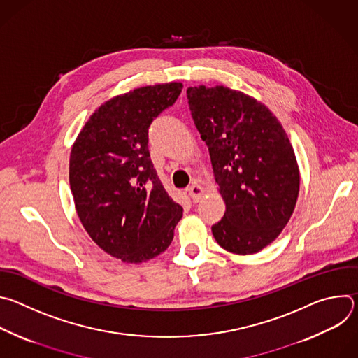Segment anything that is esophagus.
Segmentation results:
<instances>
[{
	"mask_svg": "<svg viewBox=\"0 0 358 358\" xmlns=\"http://www.w3.org/2000/svg\"><path fill=\"white\" fill-rule=\"evenodd\" d=\"M187 191H188V195L191 196L192 202H198L202 198L203 189L196 182H191V185L187 188Z\"/></svg>",
	"mask_w": 358,
	"mask_h": 358,
	"instance_id": "obj_1",
	"label": "esophagus"
}]
</instances>
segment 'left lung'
<instances>
[{
	"label": "left lung",
	"mask_w": 358,
	"mask_h": 358,
	"mask_svg": "<svg viewBox=\"0 0 358 358\" xmlns=\"http://www.w3.org/2000/svg\"><path fill=\"white\" fill-rule=\"evenodd\" d=\"M187 99L227 207L213 235L228 252L257 253L279 236L297 201L300 176L287 134L242 92L198 86L187 89Z\"/></svg>",
	"instance_id": "obj_1"
}]
</instances>
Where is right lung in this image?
I'll return each mask as SVG.
<instances>
[{"instance_id": "right-lung-1", "label": "right lung", "mask_w": 358, "mask_h": 358, "mask_svg": "<svg viewBox=\"0 0 358 358\" xmlns=\"http://www.w3.org/2000/svg\"><path fill=\"white\" fill-rule=\"evenodd\" d=\"M182 83L144 86L116 96L89 117L69 160L78 217L112 257L140 264L164 252L182 207L164 189L148 151V127L173 106Z\"/></svg>"}]
</instances>
